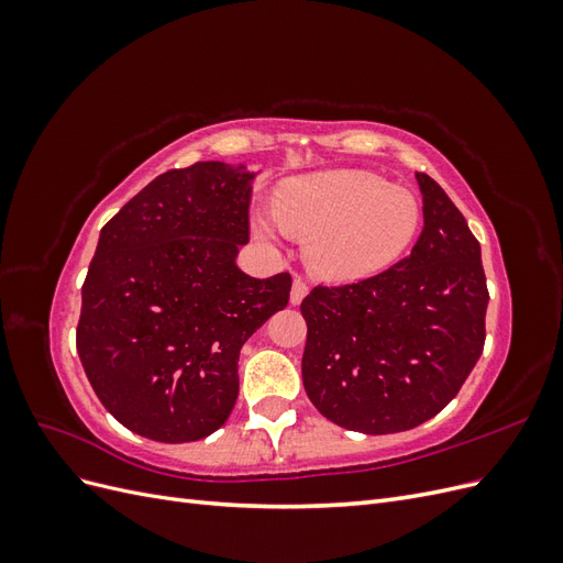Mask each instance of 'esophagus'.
<instances>
[{"label": "esophagus", "mask_w": 563, "mask_h": 563, "mask_svg": "<svg viewBox=\"0 0 563 563\" xmlns=\"http://www.w3.org/2000/svg\"><path fill=\"white\" fill-rule=\"evenodd\" d=\"M308 291H310L308 282H305L302 277H296V279H294V286H291V302H294V305H300L302 298L308 296Z\"/></svg>", "instance_id": "obj_1"}]
</instances>
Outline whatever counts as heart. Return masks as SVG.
I'll list each match as a JSON object with an SVG mask.
<instances>
[{"label":"heart","mask_w":563,"mask_h":563,"mask_svg":"<svg viewBox=\"0 0 563 563\" xmlns=\"http://www.w3.org/2000/svg\"><path fill=\"white\" fill-rule=\"evenodd\" d=\"M277 216L288 232L310 234L308 261L319 277L354 282L385 269L413 242L420 203L385 178L343 168L279 187ZM258 230L275 225L261 220Z\"/></svg>","instance_id":"obj_1"}]
</instances>
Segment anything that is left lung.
Segmentation results:
<instances>
[{"mask_svg": "<svg viewBox=\"0 0 563 563\" xmlns=\"http://www.w3.org/2000/svg\"><path fill=\"white\" fill-rule=\"evenodd\" d=\"M416 178L424 225L411 255L362 282L319 284L300 302L305 391L345 430L418 428L457 395L484 352L482 246L441 185Z\"/></svg>", "mask_w": 563, "mask_h": 563, "instance_id": "8db88e82", "label": "left lung"}]
</instances>
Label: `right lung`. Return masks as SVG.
<instances>
[{
    "label": "right lung",
    "mask_w": 563,
    "mask_h": 563,
    "mask_svg": "<svg viewBox=\"0 0 563 563\" xmlns=\"http://www.w3.org/2000/svg\"><path fill=\"white\" fill-rule=\"evenodd\" d=\"M253 174L172 168L100 230L81 286L77 352L100 404L131 432L183 444L223 428L240 350L286 308L291 275L236 267Z\"/></svg>",
    "instance_id": "add662e5"
}]
</instances>
